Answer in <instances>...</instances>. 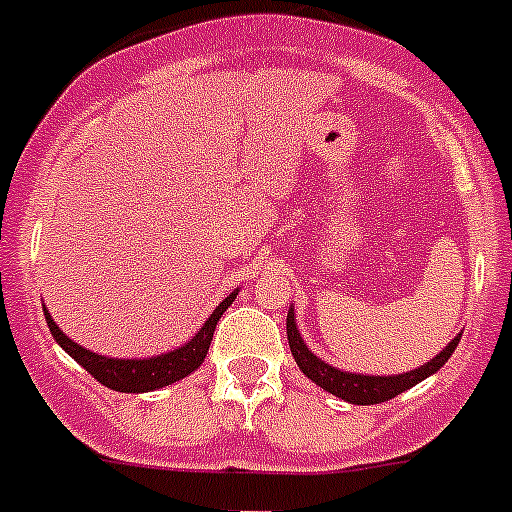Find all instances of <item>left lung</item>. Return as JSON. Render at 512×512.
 Listing matches in <instances>:
<instances>
[{
	"instance_id": "obj_1",
	"label": "left lung",
	"mask_w": 512,
	"mask_h": 512,
	"mask_svg": "<svg viewBox=\"0 0 512 512\" xmlns=\"http://www.w3.org/2000/svg\"><path fill=\"white\" fill-rule=\"evenodd\" d=\"M460 335H463V332H460ZM460 335L453 337L433 360L415 367V370L400 372V375H360V372H345L340 370V367L327 365L322 357H317L315 352L307 347V342L302 340L300 330H297L295 307L290 305V310H287V340H290V350L297 367L305 372V377H310V380L315 382L317 388L327 390V393H332L335 398L352 405L385 403V400H393L395 395L405 393V390H410L413 385L423 382L425 377L435 375V372L450 360V355H453L455 347H458Z\"/></svg>"
}]
</instances>
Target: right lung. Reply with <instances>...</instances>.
<instances>
[{
    "label": "right lung",
    "instance_id": "right-lung-1",
    "mask_svg": "<svg viewBox=\"0 0 512 512\" xmlns=\"http://www.w3.org/2000/svg\"><path fill=\"white\" fill-rule=\"evenodd\" d=\"M237 290L230 292L220 305L212 310V315L207 317L205 325L195 332L192 340H187L182 347H175L170 352H162V355L152 357H132V360H124V357H109L99 355V352L87 350V347L77 345L74 340H69L67 332H62L57 327V322L52 320L49 310L44 307V320H47L49 332H52L54 340L59 342L64 352L69 357L79 362L89 375L97 382H102L104 388L117 390V393H150V390H160L165 385L182 380L190 372H195L197 367L205 362L207 350H210L212 335H215V327L220 322L222 312L235 302Z\"/></svg>",
    "mask_w": 512,
    "mask_h": 512
}]
</instances>
